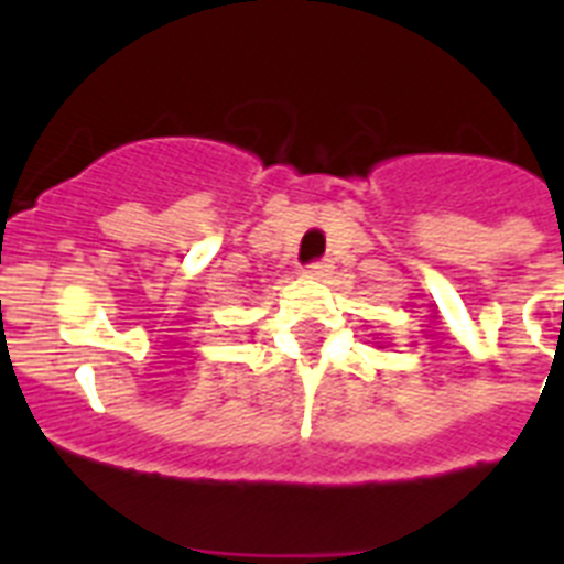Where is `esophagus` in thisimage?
<instances>
[{"label": "esophagus", "mask_w": 564, "mask_h": 564, "mask_svg": "<svg viewBox=\"0 0 564 564\" xmlns=\"http://www.w3.org/2000/svg\"><path fill=\"white\" fill-rule=\"evenodd\" d=\"M330 271H333V265L327 262V259H318V262H311V265L305 268L307 276H313V279H325Z\"/></svg>", "instance_id": "esophagus-1"}]
</instances>
